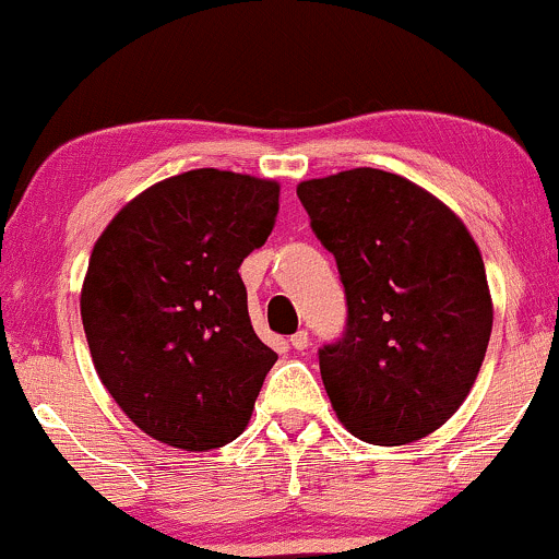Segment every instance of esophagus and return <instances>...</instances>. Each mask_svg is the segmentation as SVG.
Listing matches in <instances>:
<instances>
[{
  "instance_id": "34e87169",
  "label": "esophagus",
  "mask_w": 559,
  "mask_h": 559,
  "mask_svg": "<svg viewBox=\"0 0 559 559\" xmlns=\"http://www.w3.org/2000/svg\"><path fill=\"white\" fill-rule=\"evenodd\" d=\"M290 346L296 352H304L306 346H309V333H306V330H298V333L290 338Z\"/></svg>"
}]
</instances>
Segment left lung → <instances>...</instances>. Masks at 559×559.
<instances>
[{"label": "left lung", "instance_id": "obj_1", "mask_svg": "<svg viewBox=\"0 0 559 559\" xmlns=\"http://www.w3.org/2000/svg\"><path fill=\"white\" fill-rule=\"evenodd\" d=\"M296 191L349 304L346 335L320 352L335 416L370 445L421 440L459 411L488 352L493 298L477 242L431 191L376 167Z\"/></svg>", "mask_w": 559, "mask_h": 559}]
</instances>
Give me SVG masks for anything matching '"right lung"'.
I'll return each mask as SVG.
<instances>
[{"instance_id":"add662e5","label":"right lung","mask_w":559,"mask_h":559,"mask_svg":"<svg viewBox=\"0 0 559 559\" xmlns=\"http://www.w3.org/2000/svg\"><path fill=\"white\" fill-rule=\"evenodd\" d=\"M280 183L181 173L109 221L82 282L95 373L143 435L181 450L237 440L277 354L255 335L239 263L266 242Z\"/></svg>"}]
</instances>
